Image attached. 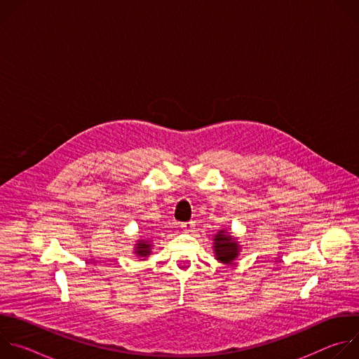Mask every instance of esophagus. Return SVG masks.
Returning a JSON list of instances; mask_svg holds the SVG:
<instances>
[{
    "mask_svg": "<svg viewBox=\"0 0 359 359\" xmlns=\"http://www.w3.org/2000/svg\"><path fill=\"white\" fill-rule=\"evenodd\" d=\"M180 227H182L183 231H187V233H189V231H191V230L194 229V223H193V222H186V223H182Z\"/></svg>",
    "mask_w": 359,
    "mask_h": 359,
    "instance_id": "esophagus-1",
    "label": "esophagus"
}]
</instances>
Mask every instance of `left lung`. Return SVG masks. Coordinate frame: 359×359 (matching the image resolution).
<instances>
[{
	"label": "left lung",
	"instance_id": "8db88e82",
	"mask_svg": "<svg viewBox=\"0 0 359 359\" xmlns=\"http://www.w3.org/2000/svg\"><path fill=\"white\" fill-rule=\"evenodd\" d=\"M215 254H216V260H219L223 264H231L238 255L240 245L236 237H233L229 231L220 230L215 236Z\"/></svg>",
	"mask_w": 359,
	"mask_h": 359
}]
</instances>
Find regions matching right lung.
<instances>
[{
    "label": "right lung",
    "mask_w": 359,
    "mask_h": 359,
    "mask_svg": "<svg viewBox=\"0 0 359 359\" xmlns=\"http://www.w3.org/2000/svg\"><path fill=\"white\" fill-rule=\"evenodd\" d=\"M151 241L149 240H137V243L135 244V254L140 259L147 257V255L151 252Z\"/></svg>",
    "instance_id": "obj_1"
}]
</instances>
